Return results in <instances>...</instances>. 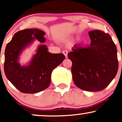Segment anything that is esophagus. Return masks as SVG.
Masks as SVG:
<instances>
[{
  "label": "esophagus",
  "mask_w": 122,
  "mask_h": 122,
  "mask_svg": "<svg viewBox=\"0 0 122 122\" xmlns=\"http://www.w3.org/2000/svg\"><path fill=\"white\" fill-rule=\"evenodd\" d=\"M63 54L65 55V57H66V58H68V51H66V50H64V51H63Z\"/></svg>",
  "instance_id": "1"
}]
</instances>
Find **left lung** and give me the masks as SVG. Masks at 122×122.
Wrapping results in <instances>:
<instances>
[{
    "label": "left lung",
    "instance_id": "left-lung-1",
    "mask_svg": "<svg viewBox=\"0 0 122 122\" xmlns=\"http://www.w3.org/2000/svg\"><path fill=\"white\" fill-rule=\"evenodd\" d=\"M91 41L86 48L75 46L68 53L72 78L81 89L99 91L115 78L118 69L117 49L111 36L100 30L88 32Z\"/></svg>",
    "mask_w": 122,
    "mask_h": 122
}]
</instances>
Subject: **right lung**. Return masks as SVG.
<instances>
[{"mask_svg": "<svg viewBox=\"0 0 122 122\" xmlns=\"http://www.w3.org/2000/svg\"><path fill=\"white\" fill-rule=\"evenodd\" d=\"M45 32L42 30L26 29L17 32L7 44L5 50L4 69L8 80L20 92L35 94L48 87L53 71L65 59L63 54L48 51L46 45L41 44L27 64L20 63V56L36 40L44 43Z\"/></svg>", "mask_w": 122, "mask_h": 122, "instance_id": "add662e5", "label": "right lung"}]
</instances>
